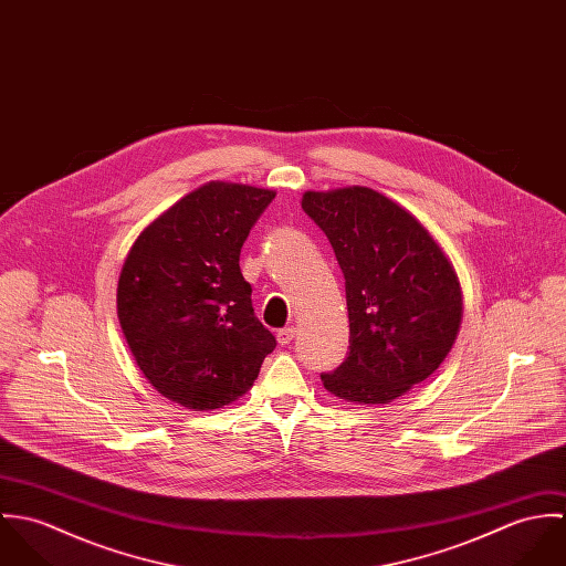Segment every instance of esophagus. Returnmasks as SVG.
<instances>
[{
	"label": "esophagus",
	"mask_w": 566,
	"mask_h": 566,
	"mask_svg": "<svg viewBox=\"0 0 566 566\" xmlns=\"http://www.w3.org/2000/svg\"><path fill=\"white\" fill-rule=\"evenodd\" d=\"M294 335H296V331H294L292 326H285V328H281V331L276 333L279 344H283V346H287V344L294 339Z\"/></svg>",
	"instance_id": "esophagus-1"
}]
</instances>
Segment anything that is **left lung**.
<instances>
[{"mask_svg":"<svg viewBox=\"0 0 566 566\" xmlns=\"http://www.w3.org/2000/svg\"><path fill=\"white\" fill-rule=\"evenodd\" d=\"M305 213L344 274L348 353L324 388L348 403H390L444 361L462 323L458 276L427 229L368 187L307 191Z\"/></svg>","mask_w":566,"mask_h":566,"instance_id":"left-lung-1","label":"left lung"}]
</instances>
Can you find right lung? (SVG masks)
Segmentation results:
<instances>
[{
	"instance_id": "1",
	"label": "right lung",
	"mask_w": 566,
	"mask_h": 566,
	"mask_svg": "<svg viewBox=\"0 0 566 566\" xmlns=\"http://www.w3.org/2000/svg\"><path fill=\"white\" fill-rule=\"evenodd\" d=\"M272 200L270 189L209 182L133 243L117 316L137 366L165 399L196 411L229 405L274 350L240 270L243 242Z\"/></svg>"
}]
</instances>
